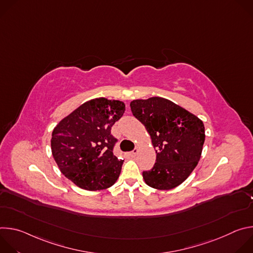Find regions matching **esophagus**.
Listing matches in <instances>:
<instances>
[{
    "label": "esophagus",
    "instance_id": "1",
    "mask_svg": "<svg viewBox=\"0 0 253 253\" xmlns=\"http://www.w3.org/2000/svg\"><path fill=\"white\" fill-rule=\"evenodd\" d=\"M137 153H138V148H135L134 150H132L131 152H129V155L132 156V157H134V156H136Z\"/></svg>",
    "mask_w": 253,
    "mask_h": 253
}]
</instances>
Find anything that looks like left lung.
Segmentation results:
<instances>
[{
    "instance_id": "8db88e82",
    "label": "left lung",
    "mask_w": 253,
    "mask_h": 253,
    "mask_svg": "<svg viewBox=\"0 0 253 253\" xmlns=\"http://www.w3.org/2000/svg\"><path fill=\"white\" fill-rule=\"evenodd\" d=\"M131 111L145 126L156 151V162L143 171L145 183L170 190L183 183L201 157L205 140L203 122L172 101L151 97L130 103Z\"/></svg>"
}]
</instances>
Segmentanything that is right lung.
I'll return each instance as SVG.
<instances>
[{
  "mask_svg": "<svg viewBox=\"0 0 253 253\" xmlns=\"http://www.w3.org/2000/svg\"><path fill=\"white\" fill-rule=\"evenodd\" d=\"M125 111L119 100L95 98L62 119L52 132L51 149L60 171L78 187L103 190L111 187L124 160L113 154L117 141L111 127Z\"/></svg>",
  "mask_w": 253,
  "mask_h": 253,
  "instance_id": "1",
  "label": "right lung"
}]
</instances>
